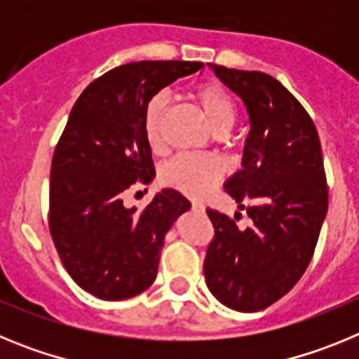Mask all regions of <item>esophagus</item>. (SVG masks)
<instances>
[{"label": "esophagus", "instance_id": "34e87169", "mask_svg": "<svg viewBox=\"0 0 359 359\" xmlns=\"http://www.w3.org/2000/svg\"><path fill=\"white\" fill-rule=\"evenodd\" d=\"M192 210L203 212V210H205V205H203V203H192Z\"/></svg>", "mask_w": 359, "mask_h": 359}]
</instances>
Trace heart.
I'll return each mask as SVG.
<instances>
[{
  "label": "heart",
  "instance_id": "1",
  "mask_svg": "<svg viewBox=\"0 0 359 359\" xmlns=\"http://www.w3.org/2000/svg\"><path fill=\"white\" fill-rule=\"evenodd\" d=\"M192 95L203 107L212 129L217 135H226L233 128L237 109L224 88L214 82H207L198 86ZM167 104H169V95L160 91L152 95L145 106L144 129L152 147L160 144V129ZM221 177H223V165L214 156L207 154H180L161 169V182L190 198H203Z\"/></svg>",
  "mask_w": 359,
  "mask_h": 359
}]
</instances>
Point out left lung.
<instances>
[{"mask_svg":"<svg viewBox=\"0 0 359 359\" xmlns=\"http://www.w3.org/2000/svg\"><path fill=\"white\" fill-rule=\"evenodd\" d=\"M243 100L250 133L241 170L224 190L252 224L208 208L215 237L205 257V280L223 306L255 313L277 302L309 264L327 214L322 145L302 104L268 73L208 65Z\"/></svg>","mask_w":359,"mask_h":359,"instance_id":"obj_1","label":"left lung"}]
</instances>
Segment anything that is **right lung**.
Returning <instances> with one entry per match:
<instances>
[{
    "label": "right lung",
    "instance_id": "right-lung-1",
    "mask_svg": "<svg viewBox=\"0 0 359 359\" xmlns=\"http://www.w3.org/2000/svg\"><path fill=\"white\" fill-rule=\"evenodd\" d=\"M203 62L140 61L91 82L77 98L50 172V231L69 277L102 300H126L151 286L165 233L190 210L174 189L147 208L123 205L131 187L154 180L144 129L149 98Z\"/></svg>",
    "mask_w": 359,
    "mask_h": 359
}]
</instances>
